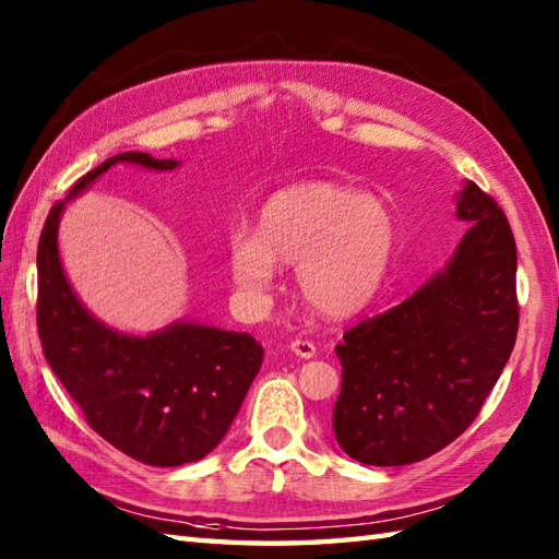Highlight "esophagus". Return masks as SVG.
Here are the masks:
<instances>
[{"label":"esophagus","mask_w":559,"mask_h":559,"mask_svg":"<svg viewBox=\"0 0 559 559\" xmlns=\"http://www.w3.org/2000/svg\"><path fill=\"white\" fill-rule=\"evenodd\" d=\"M290 350L298 355V358H305V360H310V358H314V355H317L314 343L312 341H302V338H295L290 343Z\"/></svg>","instance_id":"34e87169"}]
</instances>
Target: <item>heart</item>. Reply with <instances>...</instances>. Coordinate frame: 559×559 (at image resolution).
Here are the masks:
<instances>
[{"label":"heart","instance_id":"heart-1","mask_svg":"<svg viewBox=\"0 0 559 559\" xmlns=\"http://www.w3.org/2000/svg\"><path fill=\"white\" fill-rule=\"evenodd\" d=\"M396 247V218L382 199L336 182L281 189L259 213V230L228 237L233 281L249 302H261L295 264L300 298L324 317L360 312L382 288Z\"/></svg>","mask_w":559,"mask_h":559}]
</instances>
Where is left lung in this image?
Returning a JSON list of instances; mask_svg holds the SVG:
<instances>
[{"mask_svg":"<svg viewBox=\"0 0 559 559\" xmlns=\"http://www.w3.org/2000/svg\"><path fill=\"white\" fill-rule=\"evenodd\" d=\"M468 223L442 271L391 310L343 334L338 447L367 466H406L437 454L476 420L512 355L516 245L504 211L463 182Z\"/></svg>","mask_w":559,"mask_h":559,"instance_id":"obj_1","label":"left lung"}]
</instances>
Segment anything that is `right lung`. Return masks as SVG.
<instances>
[{"instance_id": "add662e5", "label": "right lung", "mask_w": 559, "mask_h": 559, "mask_svg": "<svg viewBox=\"0 0 559 559\" xmlns=\"http://www.w3.org/2000/svg\"><path fill=\"white\" fill-rule=\"evenodd\" d=\"M115 163L158 173L180 165L127 151L83 175L52 206L38 242V334L45 360L105 442L148 466H182L221 444L264 348L249 334L185 319L146 336L124 334L76 298L59 259V218Z\"/></svg>"}]
</instances>
